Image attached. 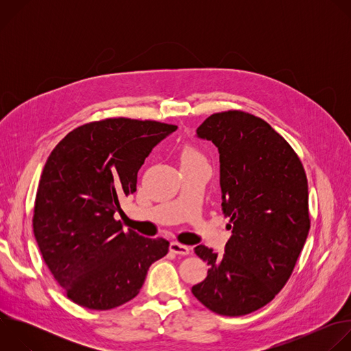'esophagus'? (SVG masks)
Instances as JSON below:
<instances>
[{
  "label": "esophagus",
  "mask_w": 351,
  "mask_h": 351,
  "mask_svg": "<svg viewBox=\"0 0 351 351\" xmlns=\"http://www.w3.org/2000/svg\"><path fill=\"white\" fill-rule=\"evenodd\" d=\"M169 250L172 253L175 254H180V256H187L190 254V247L184 245V244H180L178 241H172L171 245H169Z\"/></svg>",
  "instance_id": "34e87169"
}]
</instances>
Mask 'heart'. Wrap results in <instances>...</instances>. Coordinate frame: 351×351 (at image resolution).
Instances as JSON below:
<instances>
[{
	"label": "heart",
	"instance_id": "obj_1",
	"mask_svg": "<svg viewBox=\"0 0 351 351\" xmlns=\"http://www.w3.org/2000/svg\"><path fill=\"white\" fill-rule=\"evenodd\" d=\"M182 161H198V160H204L203 156L199 154L197 149L194 147H186L183 149L182 153V157H180Z\"/></svg>",
	"mask_w": 351,
	"mask_h": 351
}]
</instances>
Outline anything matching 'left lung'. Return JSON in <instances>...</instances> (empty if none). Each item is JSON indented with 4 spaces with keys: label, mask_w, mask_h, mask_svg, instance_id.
<instances>
[{
    "label": "left lung",
    "mask_w": 351,
    "mask_h": 351,
    "mask_svg": "<svg viewBox=\"0 0 351 351\" xmlns=\"http://www.w3.org/2000/svg\"><path fill=\"white\" fill-rule=\"evenodd\" d=\"M197 137L219 152L222 211L232 236L222 256L204 244L194 248L210 269L191 293L215 314L245 315L272 302L302 253L310 230L307 176L290 144L248 112L213 114Z\"/></svg>",
    "instance_id": "1"
}]
</instances>
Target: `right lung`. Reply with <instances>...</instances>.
Instances as JSON below:
<instances>
[{"mask_svg":"<svg viewBox=\"0 0 351 351\" xmlns=\"http://www.w3.org/2000/svg\"><path fill=\"white\" fill-rule=\"evenodd\" d=\"M178 129L156 121L108 118L68 133L49 154L36 194L40 253L73 303L111 310L134 298L169 241L122 229L114 218L133 194L152 149Z\"/></svg>","mask_w":351,"mask_h":351,"instance_id":"1","label":"right lung"}]
</instances>
